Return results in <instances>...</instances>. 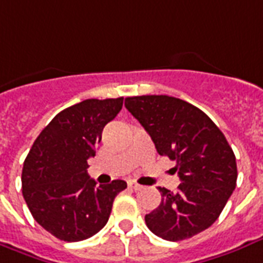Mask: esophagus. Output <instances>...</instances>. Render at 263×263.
<instances>
[{"mask_svg":"<svg viewBox=\"0 0 263 263\" xmlns=\"http://www.w3.org/2000/svg\"><path fill=\"white\" fill-rule=\"evenodd\" d=\"M129 188L133 189V191H140V189H142V186L140 184H137V182H129Z\"/></svg>","mask_w":263,"mask_h":263,"instance_id":"1","label":"esophagus"}]
</instances>
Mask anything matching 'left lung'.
Returning <instances> with one entry per match:
<instances>
[{"label":"left lung","instance_id":"obj_1","mask_svg":"<svg viewBox=\"0 0 263 263\" xmlns=\"http://www.w3.org/2000/svg\"><path fill=\"white\" fill-rule=\"evenodd\" d=\"M126 108L149 134L158 154L176 162L177 192L145 215L149 231L168 241L192 237L222 213L237 180L236 158L223 133L201 109L172 96L126 97Z\"/></svg>","mask_w":263,"mask_h":263}]
</instances>
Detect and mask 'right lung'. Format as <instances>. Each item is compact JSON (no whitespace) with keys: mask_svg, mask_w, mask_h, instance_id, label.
Here are the masks:
<instances>
[{"mask_svg":"<svg viewBox=\"0 0 263 263\" xmlns=\"http://www.w3.org/2000/svg\"><path fill=\"white\" fill-rule=\"evenodd\" d=\"M123 105L118 99H87L49 122L24 160L22 191L34 219L63 241H81L101 231L114 199L127 188L122 180L96 185L87 159L96 155L104 126Z\"/></svg>","mask_w":263,"mask_h":263,"instance_id":"add662e5","label":"right lung"}]
</instances>
